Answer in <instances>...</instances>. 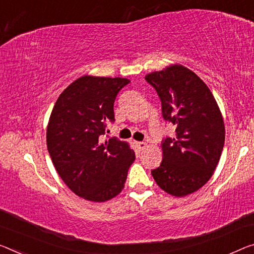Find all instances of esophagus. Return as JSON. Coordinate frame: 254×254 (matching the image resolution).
<instances>
[{
	"label": "esophagus",
	"mask_w": 254,
	"mask_h": 254,
	"mask_svg": "<svg viewBox=\"0 0 254 254\" xmlns=\"http://www.w3.org/2000/svg\"><path fill=\"white\" fill-rule=\"evenodd\" d=\"M136 146H137L139 150H145L146 146H147V144L144 143V142H136Z\"/></svg>",
	"instance_id": "34e87169"
}]
</instances>
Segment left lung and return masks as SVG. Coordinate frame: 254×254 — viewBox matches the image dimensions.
<instances>
[{"mask_svg":"<svg viewBox=\"0 0 254 254\" xmlns=\"http://www.w3.org/2000/svg\"><path fill=\"white\" fill-rule=\"evenodd\" d=\"M145 79L158 92L163 118L176 126V136L161 145V165L151 174L166 193L186 196L205 185L217 168L225 143L224 118L210 88L184 65H168Z\"/></svg>","mask_w":254,"mask_h":254,"instance_id":"left-lung-1","label":"left lung"}]
</instances>
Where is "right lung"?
Wrapping results in <instances>:
<instances>
[{
  "label": "right lung",
  "instance_id": "obj_1",
  "mask_svg": "<svg viewBox=\"0 0 254 254\" xmlns=\"http://www.w3.org/2000/svg\"><path fill=\"white\" fill-rule=\"evenodd\" d=\"M122 77L85 75L61 93L46 127V145L62 181L78 196L105 202L125 187L135 161L129 143L101 142L107 124L114 122L118 92L129 83Z\"/></svg>",
  "mask_w": 254,
  "mask_h": 254
}]
</instances>
